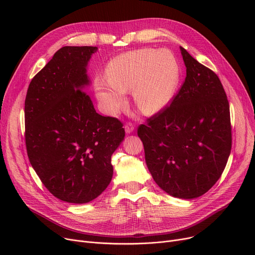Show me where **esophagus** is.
Here are the masks:
<instances>
[{"instance_id":"obj_1","label":"esophagus","mask_w":255,"mask_h":255,"mask_svg":"<svg viewBox=\"0 0 255 255\" xmlns=\"http://www.w3.org/2000/svg\"><path fill=\"white\" fill-rule=\"evenodd\" d=\"M124 128H125L126 133H131V132H133V130H134V125H133L132 123L129 122V123H126V124H125Z\"/></svg>"}]
</instances>
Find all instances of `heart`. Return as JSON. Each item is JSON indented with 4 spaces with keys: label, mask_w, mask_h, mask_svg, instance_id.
I'll list each match as a JSON object with an SVG mask.
<instances>
[{
    "label": "heart",
    "mask_w": 255,
    "mask_h": 255,
    "mask_svg": "<svg viewBox=\"0 0 255 255\" xmlns=\"http://www.w3.org/2000/svg\"><path fill=\"white\" fill-rule=\"evenodd\" d=\"M180 74L179 62L170 50L145 47L114 58L107 65V79H96L95 91L109 115L115 116L123 109L130 90L138 109L152 115L172 98Z\"/></svg>",
    "instance_id": "obj_1"
}]
</instances>
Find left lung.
<instances>
[{"label": "left lung", "mask_w": 255, "mask_h": 255, "mask_svg": "<svg viewBox=\"0 0 255 255\" xmlns=\"http://www.w3.org/2000/svg\"><path fill=\"white\" fill-rule=\"evenodd\" d=\"M186 77L171 103L138 126L145 163L171 196H202L221 177L232 150L230 103L217 74L185 48Z\"/></svg>", "instance_id": "1"}]
</instances>
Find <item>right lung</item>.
Listing matches in <instances>:
<instances>
[{
	"label": "right lung",
	"instance_id": "add662e5",
	"mask_svg": "<svg viewBox=\"0 0 255 255\" xmlns=\"http://www.w3.org/2000/svg\"><path fill=\"white\" fill-rule=\"evenodd\" d=\"M96 46H64L31 80L24 101L25 146L46 189L63 202L86 204L112 181V155L123 123L96 113L84 91Z\"/></svg>",
	"mask_w": 255,
	"mask_h": 255
}]
</instances>
